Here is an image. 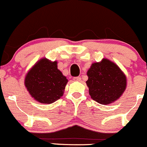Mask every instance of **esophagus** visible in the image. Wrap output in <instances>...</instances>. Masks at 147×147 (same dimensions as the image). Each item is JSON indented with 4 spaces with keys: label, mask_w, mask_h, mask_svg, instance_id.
I'll use <instances>...</instances> for the list:
<instances>
[{
    "label": "esophagus",
    "mask_w": 147,
    "mask_h": 147,
    "mask_svg": "<svg viewBox=\"0 0 147 147\" xmlns=\"http://www.w3.org/2000/svg\"><path fill=\"white\" fill-rule=\"evenodd\" d=\"M73 80L74 81H78V82H80V81L81 80V78L80 77H75V78H73Z\"/></svg>",
    "instance_id": "esophagus-1"
}]
</instances>
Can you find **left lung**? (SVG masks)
Here are the masks:
<instances>
[{
	"instance_id": "8db88e82",
	"label": "left lung",
	"mask_w": 147,
	"mask_h": 147,
	"mask_svg": "<svg viewBox=\"0 0 147 147\" xmlns=\"http://www.w3.org/2000/svg\"><path fill=\"white\" fill-rule=\"evenodd\" d=\"M86 82L91 98L102 105H109L117 100L127 86L124 72L115 63L106 58L92 63L87 72Z\"/></svg>"
}]
</instances>
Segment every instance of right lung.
Here are the masks:
<instances>
[{
    "instance_id": "add662e5",
    "label": "right lung",
    "mask_w": 147,
    "mask_h": 147,
    "mask_svg": "<svg viewBox=\"0 0 147 147\" xmlns=\"http://www.w3.org/2000/svg\"><path fill=\"white\" fill-rule=\"evenodd\" d=\"M68 80L57 69V62L38 60L28 71L25 86L31 97L42 104H52L63 95Z\"/></svg>"
}]
</instances>
